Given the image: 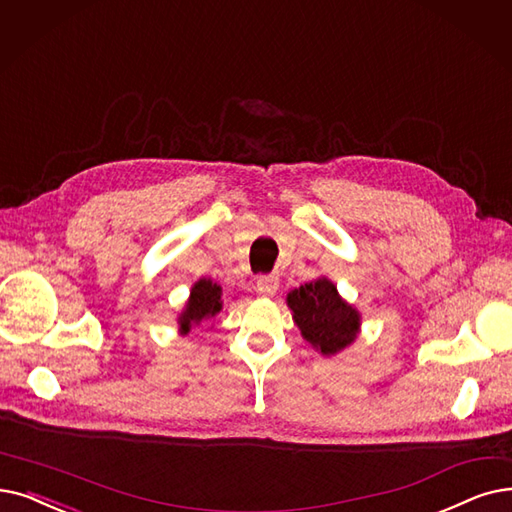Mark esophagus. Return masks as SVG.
I'll return each mask as SVG.
<instances>
[{"label": "esophagus", "mask_w": 512, "mask_h": 512, "mask_svg": "<svg viewBox=\"0 0 512 512\" xmlns=\"http://www.w3.org/2000/svg\"><path fill=\"white\" fill-rule=\"evenodd\" d=\"M278 286H280L278 276H274V274L272 276H259V280H257V293L263 295V297H272V295H276Z\"/></svg>", "instance_id": "esophagus-1"}]
</instances>
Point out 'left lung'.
Instances as JSON below:
<instances>
[{
    "label": "left lung",
    "instance_id": "left-lung-1",
    "mask_svg": "<svg viewBox=\"0 0 512 512\" xmlns=\"http://www.w3.org/2000/svg\"><path fill=\"white\" fill-rule=\"evenodd\" d=\"M286 305L301 337L322 355H335L355 343L362 332V314L347 303L337 284L320 276L293 288Z\"/></svg>",
    "mask_w": 512,
    "mask_h": 512
}]
</instances>
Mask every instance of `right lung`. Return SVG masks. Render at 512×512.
I'll return each instance as SVG.
<instances>
[{
  "label": "right lung",
  "instance_id": "add662e5",
  "mask_svg": "<svg viewBox=\"0 0 512 512\" xmlns=\"http://www.w3.org/2000/svg\"><path fill=\"white\" fill-rule=\"evenodd\" d=\"M224 309V291L211 278L196 280L190 288V297L177 316V332L186 337L188 332L203 322L213 320Z\"/></svg>",
  "mask_w": 512,
  "mask_h": 512
}]
</instances>
